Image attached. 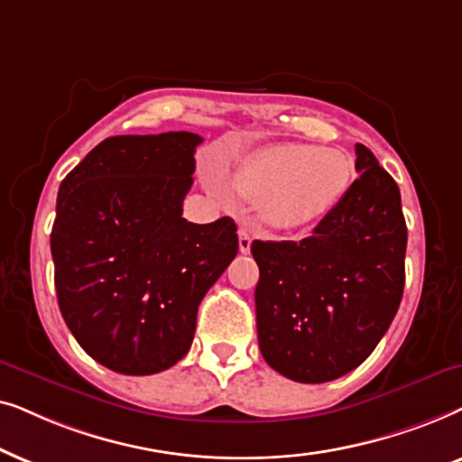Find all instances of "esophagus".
Listing matches in <instances>:
<instances>
[{"mask_svg":"<svg viewBox=\"0 0 462 462\" xmlns=\"http://www.w3.org/2000/svg\"><path fill=\"white\" fill-rule=\"evenodd\" d=\"M251 241H254L251 232L247 230V227H241V232H238V249H241V254H249Z\"/></svg>","mask_w":462,"mask_h":462,"instance_id":"esophagus-1","label":"esophagus"}]
</instances>
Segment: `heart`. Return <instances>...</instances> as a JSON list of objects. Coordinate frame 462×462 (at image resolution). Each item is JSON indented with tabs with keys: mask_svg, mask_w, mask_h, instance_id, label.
Returning a JSON list of instances; mask_svg holds the SVG:
<instances>
[{
	"mask_svg": "<svg viewBox=\"0 0 462 462\" xmlns=\"http://www.w3.org/2000/svg\"><path fill=\"white\" fill-rule=\"evenodd\" d=\"M355 177L346 152L310 143H274L249 153L232 183L266 226L298 230L321 221L337 207Z\"/></svg>",
	"mask_w": 462,
	"mask_h": 462,
	"instance_id": "b5f03b06",
	"label": "heart"
}]
</instances>
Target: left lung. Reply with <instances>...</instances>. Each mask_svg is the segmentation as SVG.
Returning <instances> with one entry per match:
<instances>
[{
	"mask_svg": "<svg viewBox=\"0 0 462 462\" xmlns=\"http://www.w3.org/2000/svg\"><path fill=\"white\" fill-rule=\"evenodd\" d=\"M355 153L359 177L309 238L251 245L262 356L295 383H329L359 367L402 302V194L365 145Z\"/></svg>",
	"mask_w": 462,
	"mask_h": 462,
	"instance_id": "8db88e82",
	"label": "left lung"
}]
</instances>
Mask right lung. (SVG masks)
<instances>
[{"mask_svg":"<svg viewBox=\"0 0 462 462\" xmlns=\"http://www.w3.org/2000/svg\"><path fill=\"white\" fill-rule=\"evenodd\" d=\"M199 143L188 131L109 137L59 188L51 249L60 315L118 374L175 365L202 298L236 257L235 219L181 217Z\"/></svg>","mask_w":462,"mask_h":462,"instance_id":"obj_1","label":"right lung"}]
</instances>
